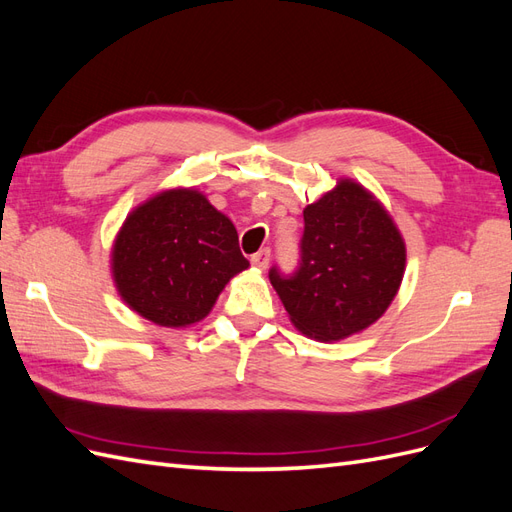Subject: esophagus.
<instances>
[{
	"mask_svg": "<svg viewBox=\"0 0 512 512\" xmlns=\"http://www.w3.org/2000/svg\"><path fill=\"white\" fill-rule=\"evenodd\" d=\"M252 265L254 267H258V269H267L269 267V260H271V250L269 247H262L260 252H256V254H252Z\"/></svg>",
	"mask_w": 512,
	"mask_h": 512,
	"instance_id": "34e87169",
	"label": "esophagus"
}]
</instances>
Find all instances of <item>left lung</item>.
Masks as SVG:
<instances>
[{
  "instance_id": "8db88e82",
  "label": "left lung",
  "mask_w": 512,
  "mask_h": 512,
  "mask_svg": "<svg viewBox=\"0 0 512 512\" xmlns=\"http://www.w3.org/2000/svg\"><path fill=\"white\" fill-rule=\"evenodd\" d=\"M301 260L269 280L303 335L339 342L374 324L404 280L406 245L391 215L363 185L339 179L303 209Z\"/></svg>"
}]
</instances>
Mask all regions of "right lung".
<instances>
[{"label": "right lung", "instance_id": "add662e5", "mask_svg": "<svg viewBox=\"0 0 512 512\" xmlns=\"http://www.w3.org/2000/svg\"><path fill=\"white\" fill-rule=\"evenodd\" d=\"M247 267L235 224L192 188L160 192L136 207L111 254L121 299L175 329L203 320L230 277Z\"/></svg>", "mask_w": 512, "mask_h": 512}]
</instances>
